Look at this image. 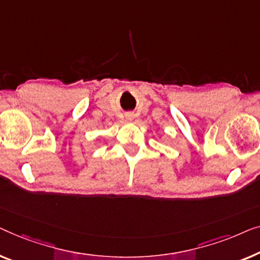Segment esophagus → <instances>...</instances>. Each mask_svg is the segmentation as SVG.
Masks as SVG:
<instances>
[{
	"label": "esophagus",
	"mask_w": 260,
	"mask_h": 260,
	"mask_svg": "<svg viewBox=\"0 0 260 260\" xmlns=\"http://www.w3.org/2000/svg\"><path fill=\"white\" fill-rule=\"evenodd\" d=\"M134 119V114H132V113H128V114H126V120L127 121H132V120Z\"/></svg>",
	"instance_id": "1"
}]
</instances>
